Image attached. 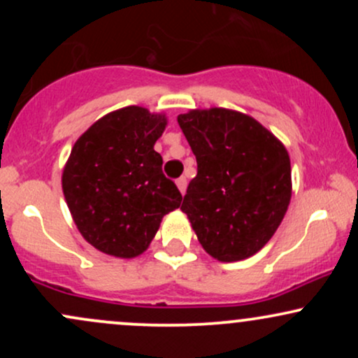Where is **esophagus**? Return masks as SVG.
<instances>
[{
  "label": "esophagus",
  "instance_id": "1",
  "mask_svg": "<svg viewBox=\"0 0 358 358\" xmlns=\"http://www.w3.org/2000/svg\"><path fill=\"white\" fill-rule=\"evenodd\" d=\"M176 187L182 192V195H185V192H187V178H185V176H180V178L176 180Z\"/></svg>",
  "mask_w": 358,
  "mask_h": 358
}]
</instances>
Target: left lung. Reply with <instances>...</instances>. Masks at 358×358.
Returning a JSON list of instances; mask_svg holds the SVG:
<instances>
[{"mask_svg":"<svg viewBox=\"0 0 358 358\" xmlns=\"http://www.w3.org/2000/svg\"><path fill=\"white\" fill-rule=\"evenodd\" d=\"M178 124L196 158L182 212L199 242L222 262L254 256L278 231L291 200L285 145L232 109H192Z\"/></svg>","mask_w":358,"mask_h":358,"instance_id":"8db88e82","label":"left lung"}]
</instances>
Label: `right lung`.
Returning <instances> with one entry per match:
<instances>
[{
  "label": "right lung",
  "mask_w": 358,
  "mask_h": 358,
  "mask_svg": "<svg viewBox=\"0 0 358 358\" xmlns=\"http://www.w3.org/2000/svg\"><path fill=\"white\" fill-rule=\"evenodd\" d=\"M165 114L139 106L113 110L73 145L62 190L77 229L90 245L114 257L143 254L182 193L163 175L156 139Z\"/></svg>",
  "instance_id": "1"
}]
</instances>
